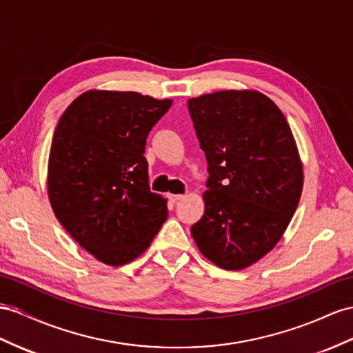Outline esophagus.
I'll list each match as a JSON object with an SVG mask.
<instances>
[{
	"mask_svg": "<svg viewBox=\"0 0 353 353\" xmlns=\"http://www.w3.org/2000/svg\"><path fill=\"white\" fill-rule=\"evenodd\" d=\"M183 198H185V195H182V194H171L170 195V200L173 201V203H177L180 200H183Z\"/></svg>",
	"mask_w": 353,
	"mask_h": 353,
	"instance_id": "esophagus-1",
	"label": "esophagus"
}]
</instances>
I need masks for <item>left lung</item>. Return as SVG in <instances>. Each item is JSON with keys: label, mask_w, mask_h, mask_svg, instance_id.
Returning <instances> with one entry per match:
<instances>
[{"label": "left lung", "mask_w": 353, "mask_h": 353, "mask_svg": "<svg viewBox=\"0 0 353 353\" xmlns=\"http://www.w3.org/2000/svg\"><path fill=\"white\" fill-rule=\"evenodd\" d=\"M210 177L191 234L223 270H243L282 239L300 203L303 162L285 114L252 89L188 99Z\"/></svg>", "instance_id": "8db88e82"}]
</instances>
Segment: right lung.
Segmentation results:
<instances>
[{
  "instance_id": "right-lung-1",
  "label": "right lung",
  "mask_w": 353,
  "mask_h": 353,
  "mask_svg": "<svg viewBox=\"0 0 353 353\" xmlns=\"http://www.w3.org/2000/svg\"><path fill=\"white\" fill-rule=\"evenodd\" d=\"M171 104L132 90L90 89L58 122L48 164L52 210L103 264L139 258L167 219V198L150 192L143 153Z\"/></svg>"
}]
</instances>
